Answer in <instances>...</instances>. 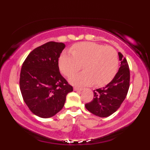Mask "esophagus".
<instances>
[{
    "mask_svg": "<svg viewBox=\"0 0 150 150\" xmlns=\"http://www.w3.org/2000/svg\"><path fill=\"white\" fill-rule=\"evenodd\" d=\"M73 89L75 91H82V89H83L82 88H80V87H75Z\"/></svg>",
    "mask_w": 150,
    "mask_h": 150,
    "instance_id": "esophagus-1",
    "label": "esophagus"
}]
</instances>
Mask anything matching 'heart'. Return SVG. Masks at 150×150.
<instances>
[{
  "label": "heart",
  "instance_id": "heart-1",
  "mask_svg": "<svg viewBox=\"0 0 150 150\" xmlns=\"http://www.w3.org/2000/svg\"><path fill=\"white\" fill-rule=\"evenodd\" d=\"M70 53H62L58 65L66 77L75 75L81 69V65L83 66L85 72L70 78V82L74 85L104 86L114 78L118 72V53L112 47L81 42L72 46Z\"/></svg>",
  "mask_w": 150,
  "mask_h": 150
}]
</instances>
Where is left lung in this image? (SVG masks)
<instances>
[{
    "label": "left lung",
    "mask_w": 150,
    "mask_h": 150,
    "mask_svg": "<svg viewBox=\"0 0 150 150\" xmlns=\"http://www.w3.org/2000/svg\"><path fill=\"white\" fill-rule=\"evenodd\" d=\"M120 67L116 76L106 87L94 90L92 101L85 104L95 116L108 117L116 112L126 97L130 87V70L127 60L118 52Z\"/></svg>",
    "instance_id": "1"
}]
</instances>
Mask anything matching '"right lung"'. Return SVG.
Here are the masks:
<instances>
[{
    "instance_id": "right-lung-1",
    "label": "right lung",
    "mask_w": 150,
    "mask_h": 150,
    "mask_svg": "<svg viewBox=\"0 0 150 150\" xmlns=\"http://www.w3.org/2000/svg\"><path fill=\"white\" fill-rule=\"evenodd\" d=\"M65 45L49 42L31 51L22 64L20 88L25 104L43 118L56 115L73 88L61 75L58 58Z\"/></svg>"
}]
</instances>
